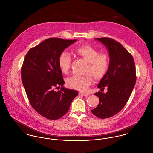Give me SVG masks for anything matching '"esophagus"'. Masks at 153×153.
<instances>
[{
	"label": "esophagus",
	"mask_w": 153,
	"mask_h": 153,
	"mask_svg": "<svg viewBox=\"0 0 153 153\" xmlns=\"http://www.w3.org/2000/svg\"><path fill=\"white\" fill-rule=\"evenodd\" d=\"M79 95H82L84 96H88L90 95V93L88 92H80Z\"/></svg>",
	"instance_id": "34e87169"
}]
</instances>
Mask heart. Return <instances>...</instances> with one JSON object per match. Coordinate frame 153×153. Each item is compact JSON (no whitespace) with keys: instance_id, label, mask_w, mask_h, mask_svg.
Instances as JSON below:
<instances>
[{"instance_id":"heart-1","label":"heart","mask_w":153,"mask_h":153,"mask_svg":"<svg viewBox=\"0 0 153 153\" xmlns=\"http://www.w3.org/2000/svg\"><path fill=\"white\" fill-rule=\"evenodd\" d=\"M74 52L77 55L88 62L85 73L84 76H73L67 79V84L72 88L82 91L87 90L88 85L92 82V75L94 79H101L107 73L109 68V59L107 54L100 53L94 48L84 45L76 48ZM71 58L67 52L60 53L58 59V64L60 71L63 73L67 74L70 70Z\"/></svg>"}]
</instances>
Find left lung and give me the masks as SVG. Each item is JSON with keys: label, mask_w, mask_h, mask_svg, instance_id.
Segmentation results:
<instances>
[{"label": "left lung", "mask_w": 153, "mask_h": 153, "mask_svg": "<svg viewBox=\"0 0 153 153\" xmlns=\"http://www.w3.org/2000/svg\"><path fill=\"white\" fill-rule=\"evenodd\" d=\"M95 39L107 48L109 65L97 86L101 91L105 87L108 91L94 93L100 101L91 112L98 118L105 119L118 114L127 103L136 83V68L133 56L119 42L109 38Z\"/></svg>", "instance_id": "8db88e82"}]
</instances>
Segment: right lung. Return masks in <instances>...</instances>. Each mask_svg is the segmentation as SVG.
Wrapping results in <instances>:
<instances>
[{"label":"right lung","instance_id":"right-lung-1","mask_svg":"<svg viewBox=\"0 0 153 153\" xmlns=\"http://www.w3.org/2000/svg\"><path fill=\"white\" fill-rule=\"evenodd\" d=\"M76 41L48 38L31 48L24 60L22 80L30 103L48 119L62 117L78 95L76 90L63 87L65 82L58 64L60 53ZM60 88L59 91L54 90Z\"/></svg>","mask_w":153,"mask_h":153}]
</instances>
